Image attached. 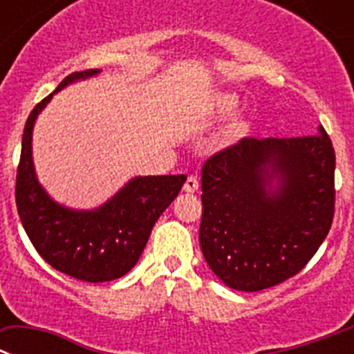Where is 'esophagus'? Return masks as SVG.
Listing matches in <instances>:
<instances>
[{"instance_id": "esophagus-1", "label": "esophagus", "mask_w": 354, "mask_h": 354, "mask_svg": "<svg viewBox=\"0 0 354 354\" xmlns=\"http://www.w3.org/2000/svg\"><path fill=\"white\" fill-rule=\"evenodd\" d=\"M197 189H199V180H197V176L190 174V176L187 178V181H185L183 190L187 194H194V192H197Z\"/></svg>"}]
</instances>
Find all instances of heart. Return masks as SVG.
I'll return each instance as SVG.
<instances>
[{
	"label": "heart",
	"instance_id": "b5f03b06",
	"mask_svg": "<svg viewBox=\"0 0 354 354\" xmlns=\"http://www.w3.org/2000/svg\"><path fill=\"white\" fill-rule=\"evenodd\" d=\"M232 106H234V100H232L231 97H222V98H218V102H216V107H218V111H221V113L231 111ZM245 130H247V125H245L243 122H236L234 125L231 127V130H229V132H231L232 138H238V136H241Z\"/></svg>",
	"mask_w": 354,
	"mask_h": 354
}]
</instances>
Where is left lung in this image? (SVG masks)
I'll use <instances>...</instances> for the list:
<instances>
[{
	"label": "left lung",
	"mask_w": 354,
	"mask_h": 354,
	"mask_svg": "<svg viewBox=\"0 0 354 354\" xmlns=\"http://www.w3.org/2000/svg\"><path fill=\"white\" fill-rule=\"evenodd\" d=\"M201 190L199 243L212 272L238 291L273 288L305 268L332 227V139L323 127L301 138H243L205 162Z\"/></svg>",
	"instance_id": "8db88e82"
}]
</instances>
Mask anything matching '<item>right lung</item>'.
<instances>
[{
	"label": "right lung",
	"mask_w": 354,
	"mask_h": 354,
	"mask_svg": "<svg viewBox=\"0 0 354 354\" xmlns=\"http://www.w3.org/2000/svg\"><path fill=\"white\" fill-rule=\"evenodd\" d=\"M95 74L98 70L91 68L66 75L54 93ZM54 93L33 107L22 133L15 180L19 218L37 252L54 270L84 282L120 279L136 266L155 222L178 196L187 176L133 178L93 212H75L56 205L37 181L31 160L33 123Z\"/></svg>",
	"instance_id": "1"
}]
</instances>
